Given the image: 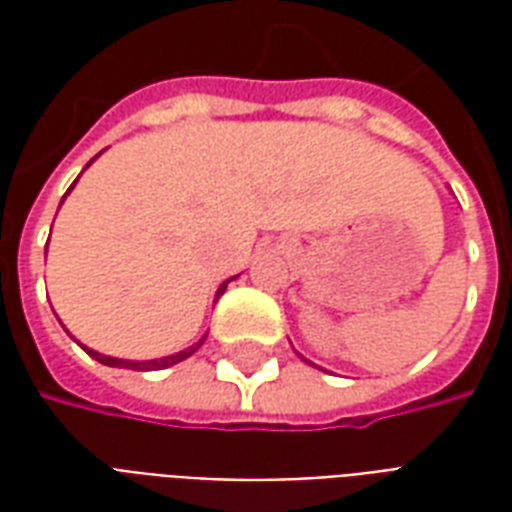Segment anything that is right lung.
<instances>
[{"label":"right lung","instance_id":"add662e5","mask_svg":"<svg viewBox=\"0 0 512 512\" xmlns=\"http://www.w3.org/2000/svg\"><path fill=\"white\" fill-rule=\"evenodd\" d=\"M87 167H90V164H87ZM73 186H76V183H73ZM71 189L65 191V197L71 194ZM65 197H62V200H65ZM230 279H235V277H230ZM230 279H224L222 285H219V290H216V299H219L224 290H227V282H230ZM202 343H205V337H202L200 343L189 345L186 351H178V354H172V356H161V359H145V362H134V359H115V356L98 354V351H93V348H84V351L93 356L95 362H101V365H109V367H128V370H164V367H172V365H178V362H183V359H189V356L194 354V351H197Z\"/></svg>","mask_w":512,"mask_h":512}]
</instances>
